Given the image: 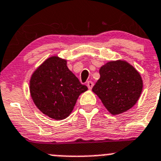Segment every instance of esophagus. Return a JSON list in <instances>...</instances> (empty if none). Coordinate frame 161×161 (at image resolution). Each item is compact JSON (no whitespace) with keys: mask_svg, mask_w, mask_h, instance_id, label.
I'll return each mask as SVG.
<instances>
[{"mask_svg":"<svg viewBox=\"0 0 161 161\" xmlns=\"http://www.w3.org/2000/svg\"><path fill=\"white\" fill-rule=\"evenodd\" d=\"M86 86H87V87L89 88L90 90L92 89V87L94 86V82H91V81H88V82H86Z\"/></svg>","mask_w":161,"mask_h":161,"instance_id":"obj_1","label":"esophagus"}]
</instances>
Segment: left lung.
I'll return each instance as SVG.
<instances>
[{
  "instance_id": "8db88e82",
  "label": "left lung",
  "mask_w": 161,
  "mask_h": 161,
  "mask_svg": "<svg viewBox=\"0 0 161 161\" xmlns=\"http://www.w3.org/2000/svg\"><path fill=\"white\" fill-rule=\"evenodd\" d=\"M100 78L92 91L112 115L131 109L139 99L143 81L139 72L125 60H111L99 69Z\"/></svg>"
}]
</instances>
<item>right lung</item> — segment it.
<instances>
[{"instance_id": "add662e5", "label": "right lung", "mask_w": 161, "mask_h": 161, "mask_svg": "<svg viewBox=\"0 0 161 161\" xmlns=\"http://www.w3.org/2000/svg\"><path fill=\"white\" fill-rule=\"evenodd\" d=\"M88 90L58 55L47 58L32 73L29 91L33 103L43 114L63 120L71 114L78 97Z\"/></svg>"}]
</instances>
